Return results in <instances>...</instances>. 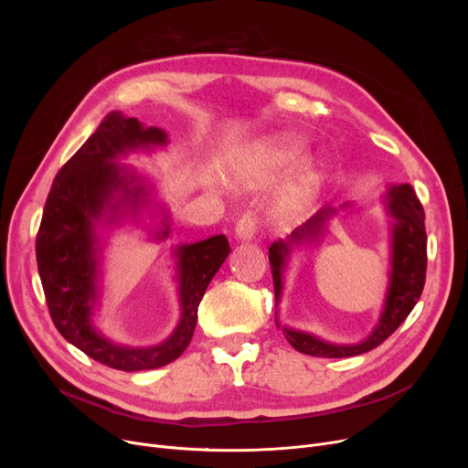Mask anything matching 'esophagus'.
<instances>
[{"label":"esophagus","mask_w":468,"mask_h":468,"mask_svg":"<svg viewBox=\"0 0 468 468\" xmlns=\"http://www.w3.org/2000/svg\"><path fill=\"white\" fill-rule=\"evenodd\" d=\"M258 231V218L252 212H244L239 221H237V228H235V235L240 240H250Z\"/></svg>","instance_id":"esophagus-1"}]
</instances>
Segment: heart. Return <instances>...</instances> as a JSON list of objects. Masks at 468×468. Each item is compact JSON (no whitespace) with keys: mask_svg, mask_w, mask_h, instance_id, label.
I'll return each mask as SVG.
<instances>
[{"mask_svg":"<svg viewBox=\"0 0 468 468\" xmlns=\"http://www.w3.org/2000/svg\"><path fill=\"white\" fill-rule=\"evenodd\" d=\"M305 152V142L298 136L282 134L267 140L252 154V163L261 172H277L286 168ZM324 182V166L316 159H305L286 187L281 193V208L288 216H298L307 210V207L321 193Z\"/></svg>","mask_w":468,"mask_h":468,"instance_id":"b5f03b06","label":"heart"}]
</instances>
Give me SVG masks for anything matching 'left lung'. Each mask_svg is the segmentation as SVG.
Wrapping results in <instances>:
<instances>
[{
    "label": "left lung",
    "instance_id": "left-lung-1",
    "mask_svg": "<svg viewBox=\"0 0 468 468\" xmlns=\"http://www.w3.org/2000/svg\"><path fill=\"white\" fill-rule=\"evenodd\" d=\"M388 214L395 218L392 224V252H390V284L387 290L385 309L381 313L376 330L356 346H332V343L316 339L314 335L296 332L282 326L284 337L290 346L311 356L324 358H346L376 349L378 346L395 332L411 313L415 303L420 302L425 286L427 273V233H425V210L417 199V195L410 184H400L390 187L387 193ZM334 214L332 208L318 210L307 224L293 231L286 242L279 240L269 247V263H271L273 286H275V307L281 302L282 290V269L286 265V256L292 244L302 240H313L321 235L328 218ZM277 321V311H275ZM277 326L279 321H277Z\"/></svg>",
    "mask_w": 468,
    "mask_h": 468
}]
</instances>
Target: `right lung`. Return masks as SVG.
<instances>
[{
    "instance_id": "obj_1",
    "label": "right lung",
    "mask_w": 468,
    "mask_h": 468,
    "mask_svg": "<svg viewBox=\"0 0 468 468\" xmlns=\"http://www.w3.org/2000/svg\"><path fill=\"white\" fill-rule=\"evenodd\" d=\"M161 129H144L136 117L112 112L104 117L90 138L58 170L47 195L43 218L36 239L37 269L57 330L71 346L81 349L96 362L115 370H154L176 360L195 332L197 309L218 269L231 252L226 235L186 244L178 249L180 269V324L157 347L133 349L108 341L90 326L96 300L94 219L110 207L112 193L121 189V201L138 199L140 186L129 187L113 159L140 145L165 144ZM168 235V228L161 237Z\"/></svg>"
}]
</instances>
